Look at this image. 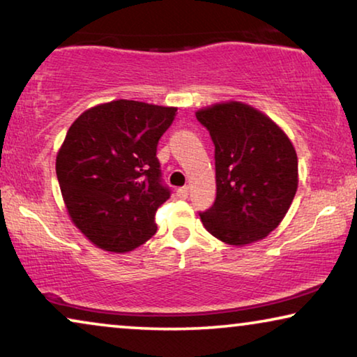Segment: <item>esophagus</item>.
I'll return each instance as SVG.
<instances>
[{"label": "esophagus", "mask_w": 357, "mask_h": 357, "mask_svg": "<svg viewBox=\"0 0 357 357\" xmlns=\"http://www.w3.org/2000/svg\"><path fill=\"white\" fill-rule=\"evenodd\" d=\"M176 195L179 197V199H188V197H189V188H188V185H184V188H179L176 190Z\"/></svg>", "instance_id": "1"}]
</instances>
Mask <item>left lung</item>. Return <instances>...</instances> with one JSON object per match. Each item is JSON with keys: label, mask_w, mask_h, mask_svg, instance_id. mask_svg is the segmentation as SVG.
<instances>
[{"label": "left lung", "mask_w": 357, "mask_h": 357, "mask_svg": "<svg viewBox=\"0 0 357 357\" xmlns=\"http://www.w3.org/2000/svg\"><path fill=\"white\" fill-rule=\"evenodd\" d=\"M215 146L216 199L200 220L229 245L264 238L289 211L298 188L296 152L285 132L241 102L195 114Z\"/></svg>", "instance_id": "left-lung-1"}]
</instances>
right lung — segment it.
Instances as JSON below:
<instances>
[{"instance_id":"1","label":"right lung","mask_w":357,"mask_h":357,"mask_svg":"<svg viewBox=\"0 0 357 357\" xmlns=\"http://www.w3.org/2000/svg\"><path fill=\"white\" fill-rule=\"evenodd\" d=\"M174 114L120 99L86 110L68 128L56 174L68 215L94 245L125 253L157 232L153 216L172 195L157 146Z\"/></svg>"}]
</instances>
